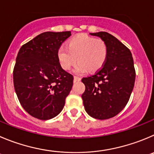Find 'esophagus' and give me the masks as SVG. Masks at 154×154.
<instances>
[{"instance_id": "1", "label": "esophagus", "mask_w": 154, "mask_h": 154, "mask_svg": "<svg viewBox=\"0 0 154 154\" xmlns=\"http://www.w3.org/2000/svg\"><path fill=\"white\" fill-rule=\"evenodd\" d=\"M81 80V78L80 77H74V83H76V82H79Z\"/></svg>"}]
</instances>
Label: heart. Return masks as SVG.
<instances>
[{"label": "heart", "instance_id": "heart-1", "mask_svg": "<svg viewBox=\"0 0 154 154\" xmlns=\"http://www.w3.org/2000/svg\"><path fill=\"white\" fill-rule=\"evenodd\" d=\"M107 45L103 40L81 34L71 38L67 48L61 46L57 51V57L64 70H68L77 61L73 72L82 75L88 71H97L103 67L107 58Z\"/></svg>", "mask_w": 154, "mask_h": 154}]
</instances>
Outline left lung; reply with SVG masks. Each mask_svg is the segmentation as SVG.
I'll return each mask as SVG.
<instances>
[{
	"mask_svg": "<svg viewBox=\"0 0 154 154\" xmlns=\"http://www.w3.org/2000/svg\"><path fill=\"white\" fill-rule=\"evenodd\" d=\"M107 45V58L94 75L82 79L86 90L82 94L84 108L89 116L108 119L125 107L135 81V70L130 50L106 32L90 33Z\"/></svg>",
	"mask_w": 154,
	"mask_h": 154,
	"instance_id": "left-lung-1",
	"label": "left lung"
}]
</instances>
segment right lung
<instances>
[{"label":"right lung","instance_id":"obj_1","mask_svg":"<svg viewBox=\"0 0 154 154\" xmlns=\"http://www.w3.org/2000/svg\"><path fill=\"white\" fill-rule=\"evenodd\" d=\"M71 35L70 31L45 32L20 48L14 69L15 92L25 111L48 120L62 111L74 77L61 67L57 49Z\"/></svg>","mask_w":154,"mask_h":154}]
</instances>
